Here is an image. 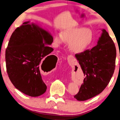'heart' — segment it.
Masks as SVG:
<instances>
[{"label": "heart", "instance_id": "obj_1", "mask_svg": "<svg viewBox=\"0 0 120 120\" xmlns=\"http://www.w3.org/2000/svg\"><path fill=\"white\" fill-rule=\"evenodd\" d=\"M94 41L92 30L85 27H76L64 30L62 33H57L54 37V42L56 46L66 43L72 53L81 54L86 51Z\"/></svg>", "mask_w": 120, "mask_h": 120}]
</instances>
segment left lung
I'll use <instances>...</instances> for the list:
<instances>
[{"label":"left lung","mask_w":120,"mask_h":120,"mask_svg":"<svg viewBox=\"0 0 120 120\" xmlns=\"http://www.w3.org/2000/svg\"><path fill=\"white\" fill-rule=\"evenodd\" d=\"M97 45L75 57L85 76L79 92L74 96L84 101L100 94L109 83L115 67L116 51L113 40L104 29Z\"/></svg>","instance_id":"obj_1"}]
</instances>
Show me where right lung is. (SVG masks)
Here are the masks:
<instances>
[{
	"instance_id": "add662e5",
	"label": "right lung",
	"mask_w": 120,
	"mask_h": 120,
	"mask_svg": "<svg viewBox=\"0 0 120 120\" xmlns=\"http://www.w3.org/2000/svg\"><path fill=\"white\" fill-rule=\"evenodd\" d=\"M53 41L48 31L30 21L17 28L11 35L5 54L7 73L15 88L24 94L38 97L46 91L40 67L47 55L41 68L54 56L49 55L53 49L47 46Z\"/></svg>"
}]
</instances>
